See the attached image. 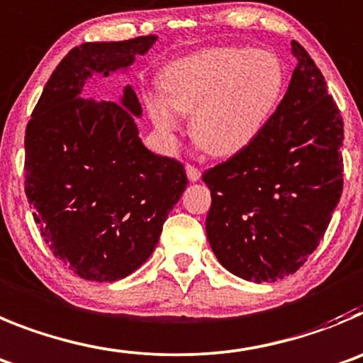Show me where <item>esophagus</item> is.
I'll return each instance as SVG.
<instances>
[{"mask_svg":"<svg viewBox=\"0 0 363 363\" xmlns=\"http://www.w3.org/2000/svg\"><path fill=\"white\" fill-rule=\"evenodd\" d=\"M185 171H187V178L191 179V182H198V179L201 178V171H199L198 167H194V165L187 164L185 165Z\"/></svg>","mask_w":363,"mask_h":363,"instance_id":"34e87169","label":"esophagus"}]
</instances>
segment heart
I'll return each instance as SVG.
<instances>
[{
	"label": "heart",
	"mask_w": 363,
	"mask_h": 363,
	"mask_svg": "<svg viewBox=\"0 0 363 363\" xmlns=\"http://www.w3.org/2000/svg\"><path fill=\"white\" fill-rule=\"evenodd\" d=\"M286 69L266 50L207 48L172 62L164 73L167 99L151 97L149 113L165 135L178 129L179 113H192V140L214 156L247 149L281 104Z\"/></svg>",
	"instance_id": "b5f03b06"
}]
</instances>
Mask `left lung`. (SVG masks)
Returning a JSON list of instances; mask_svg holds the SVG:
<instances>
[{
    "label": "left lung",
    "instance_id": "obj_1",
    "mask_svg": "<svg viewBox=\"0 0 363 363\" xmlns=\"http://www.w3.org/2000/svg\"><path fill=\"white\" fill-rule=\"evenodd\" d=\"M297 68L261 135L203 172L212 205L207 238L230 274L275 282L308 261L344 187V122L310 53L291 43Z\"/></svg>",
    "mask_w": 363,
    "mask_h": 363
}]
</instances>
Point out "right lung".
<instances>
[{
    "label": "right lung",
    "instance_id": "add662e5",
    "mask_svg": "<svg viewBox=\"0 0 363 363\" xmlns=\"http://www.w3.org/2000/svg\"><path fill=\"white\" fill-rule=\"evenodd\" d=\"M156 35L84 43L53 69L25 133V192L52 254L86 281L128 277L149 259L187 187L184 164L149 151L131 86L121 104L82 97L93 73L128 68Z\"/></svg>",
    "mask_w": 363,
    "mask_h": 363
}]
</instances>
